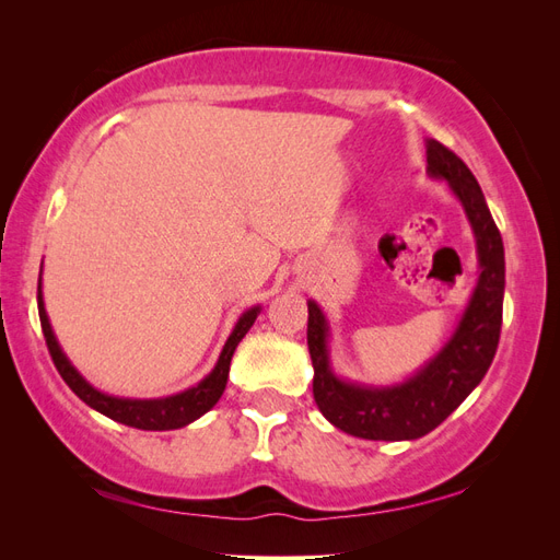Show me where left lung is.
I'll return each instance as SVG.
<instances>
[{
	"instance_id": "obj_1",
	"label": "left lung",
	"mask_w": 560,
	"mask_h": 560,
	"mask_svg": "<svg viewBox=\"0 0 560 560\" xmlns=\"http://www.w3.org/2000/svg\"><path fill=\"white\" fill-rule=\"evenodd\" d=\"M428 177L448 184L477 243L479 278L453 334L428 362L399 383H362L336 374L329 358V319L308 299V350L313 397L334 428L371 442H413L425 436L460 406L495 358L502 299L504 247L481 186L469 167L442 142L425 140Z\"/></svg>"
}]
</instances>
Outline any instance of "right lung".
I'll return each mask as SVG.
<instances>
[{"label": "right lung", "instance_id": "1", "mask_svg": "<svg viewBox=\"0 0 560 560\" xmlns=\"http://www.w3.org/2000/svg\"><path fill=\"white\" fill-rule=\"evenodd\" d=\"M44 266V261H42ZM37 303H39V319H42V329L50 358H54L56 369L60 371L62 381L72 387V393L83 401L89 404L91 409L97 413H103L121 425L128 428H138V430H151V432H163V430H179L186 428L189 422L198 420L200 416H206L212 406L219 401V397L224 395L226 389V378H229V366L235 348L245 338L249 327L254 325V319L259 317L261 306L247 308L241 313L238 322L233 325V331L229 334L226 343L219 352V360L212 366L210 374L198 381L196 385L182 389V393L167 395V397H154V399H135V397H116L109 393H103L97 389L93 383L81 376V371L70 362L65 350L60 348L54 327H50V319L44 306V292H42V276H39V287H37Z\"/></svg>", "mask_w": 560, "mask_h": 560}]
</instances>
